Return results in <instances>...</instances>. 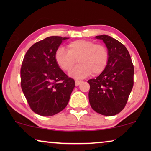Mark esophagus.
Returning a JSON list of instances; mask_svg holds the SVG:
<instances>
[{"label": "esophagus", "instance_id": "1", "mask_svg": "<svg viewBox=\"0 0 151 151\" xmlns=\"http://www.w3.org/2000/svg\"><path fill=\"white\" fill-rule=\"evenodd\" d=\"M82 80H75V83H76V86H78L80 83H82Z\"/></svg>", "mask_w": 151, "mask_h": 151}]
</instances>
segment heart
Instances as JSON below:
<instances>
[{
  "label": "heart",
  "mask_w": 151,
  "mask_h": 151,
  "mask_svg": "<svg viewBox=\"0 0 151 151\" xmlns=\"http://www.w3.org/2000/svg\"><path fill=\"white\" fill-rule=\"evenodd\" d=\"M80 64L70 72V76L83 78L93 73H102L109 63V52L106 47L88 40H77L67 45V50L59 47L55 51V60L58 67L69 72L76 65Z\"/></svg>",
  "instance_id": "b5f03b06"
}]
</instances>
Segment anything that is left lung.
I'll return each mask as SVG.
<instances>
[{
  "label": "left lung",
  "instance_id": "1",
  "mask_svg": "<svg viewBox=\"0 0 151 151\" xmlns=\"http://www.w3.org/2000/svg\"><path fill=\"white\" fill-rule=\"evenodd\" d=\"M108 49L109 63L104 71L90 84L88 100L96 112L112 116L127 104L133 86L134 67L129 52L123 44L106 35L97 36Z\"/></svg>",
  "mask_w": 151,
  "mask_h": 151
}]
</instances>
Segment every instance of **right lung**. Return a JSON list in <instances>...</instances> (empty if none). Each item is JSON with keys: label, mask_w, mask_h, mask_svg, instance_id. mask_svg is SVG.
<instances>
[{"label": "right lung", "mask_w": 151, "mask_h": 151, "mask_svg": "<svg viewBox=\"0 0 151 151\" xmlns=\"http://www.w3.org/2000/svg\"><path fill=\"white\" fill-rule=\"evenodd\" d=\"M69 38L50 36L32 45L22 60L20 84L30 108L42 116H52L67 106L75 87L55 60V51Z\"/></svg>", "instance_id": "right-lung-1"}]
</instances>
